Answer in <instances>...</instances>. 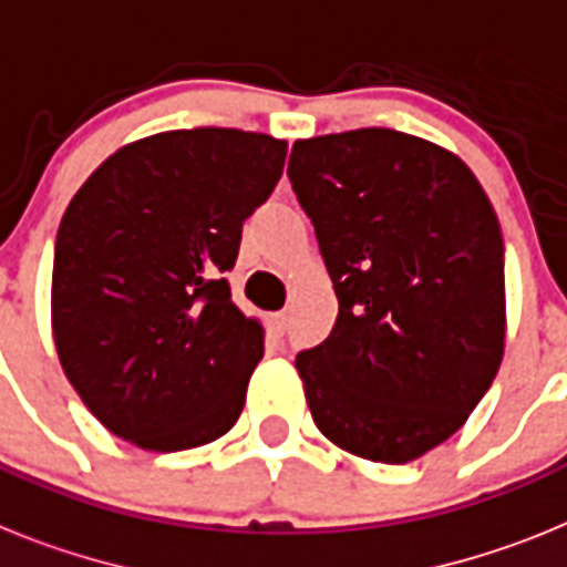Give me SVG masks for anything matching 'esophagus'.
I'll list each match as a JSON object with an SVG mask.
<instances>
[{
	"label": "esophagus",
	"mask_w": 567,
	"mask_h": 567,
	"mask_svg": "<svg viewBox=\"0 0 567 567\" xmlns=\"http://www.w3.org/2000/svg\"><path fill=\"white\" fill-rule=\"evenodd\" d=\"M268 326H270V331H274L276 337H282V334H285V328H288V313H285V311L270 313Z\"/></svg>",
	"instance_id": "1"
}]
</instances>
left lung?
Instances as JSON below:
<instances>
[{"mask_svg":"<svg viewBox=\"0 0 567 567\" xmlns=\"http://www.w3.org/2000/svg\"><path fill=\"white\" fill-rule=\"evenodd\" d=\"M288 178L340 299L331 334L297 354L313 423L360 458H421L502 365L496 210L458 155L378 126L297 141Z\"/></svg>","mask_w":567,"mask_h":567,"instance_id":"8db88e82","label":"left lung"}]
</instances>
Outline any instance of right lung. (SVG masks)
<instances>
[{"mask_svg":"<svg viewBox=\"0 0 567 567\" xmlns=\"http://www.w3.org/2000/svg\"><path fill=\"white\" fill-rule=\"evenodd\" d=\"M285 155L259 132H161L114 152L71 198L51 328L65 378L112 435L178 453L239 421L265 331L225 274Z\"/></svg>","mask_w":567,"mask_h":567,"instance_id":"add662e5","label":"right lung"}]
</instances>
